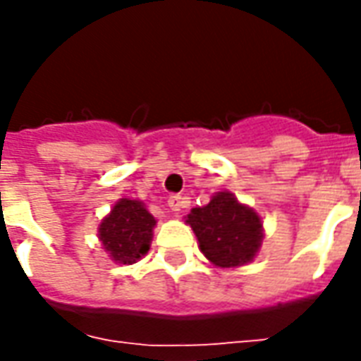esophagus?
<instances>
[{"instance_id":"34e87169","label":"esophagus","mask_w":361,"mask_h":361,"mask_svg":"<svg viewBox=\"0 0 361 361\" xmlns=\"http://www.w3.org/2000/svg\"><path fill=\"white\" fill-rule=\"evenodd\" d=\"M168 207H170V211H172V212L181 211V207H183V197L172 195L170 199H168Z\"/></svg>"}]
</instances>
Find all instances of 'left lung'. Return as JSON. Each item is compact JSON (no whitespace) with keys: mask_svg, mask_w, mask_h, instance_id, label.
<instances>
[{"mask_svg":"<svg viewBox=\"0 0 361 361\" xmlns=\"http://www.w3.org/2000/svg\"><path fill=\"white\" fill-rule=\"evenodd\" d=\"M199 247L212 265L230 269L250 263L261 247V219L250 207L238 203L232 193H219L211 203L188 214Z\"/></svg>","mask_w":361,"mask_h":361,"instance_id":"8db88e82","label":"left lung"}]
</instances>
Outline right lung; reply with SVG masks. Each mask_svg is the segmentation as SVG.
<instances>
[{"mask_svg":"<svg viewBox=\"0 0 361 361\" xmlns=\"http://www.w3.org/2000/svg\"><path fill=\"white\" fill-rule=\"evenodd\" d=\"M154 224L157 220L145 209V204L121 199L102 220L98 235L114 261L131 265L150 250Z\"/></svg>","mask_w":361,"mask_h":361,"instance_id":"right-lung-1","label":"right lung"}]
</instances>
